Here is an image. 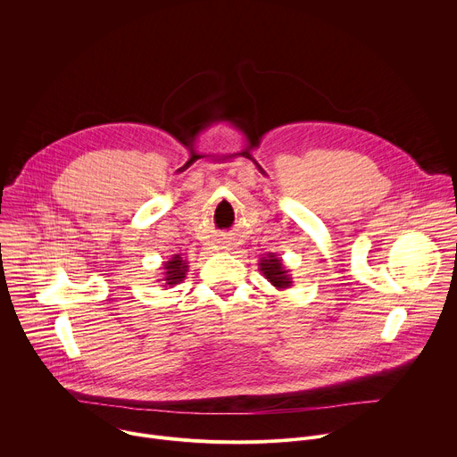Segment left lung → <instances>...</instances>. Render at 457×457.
<instances>
[{
    "mask_svg": "<svg viewBox=\"0 0 457 457\" xmlns=\"http://www.w3.org/2000/svg\"><path fill=\"white\" fill-rule=\"evenodd\" d=\"M260 271L264 273V277L277 287V289H287L293 280L291 277L287 275V270L284 268L282 260L275 254V253H270L268 256H264L262 260H260Z\"/></svg>",
    "mask_w": 457,
    "mask_h": 457,
    "instance_id": "8db88e82",
    "label": "left lung"
}]
</instances>
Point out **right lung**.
<instances>
[{"instance_id":"1","label":"right lung","mask_w":457,"mask_h":457,"mask_svg":"<svg viewBox=\"0 0 457 457\" xmlns=\"http://www.w3.org/2000/svg\"><path fill=\"white\" fill-rule=\"evenodd\" d=\"M187 273V262L180 254H173L168 262H164V286L173 287L175 284H180L186 278Z\"/></svg>"}]
</instances>
